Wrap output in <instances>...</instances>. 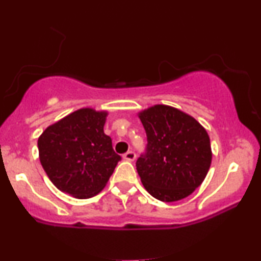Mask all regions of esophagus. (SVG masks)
Wrapping results in <instances>:
<instances>
[{
  "label": "esophagus",
  "mask_w": 261,
  "mask_h": 261,
  "mask_svg": "<svg viewBox=\"0 0 261 261\" xmlns=\"http://www.w3.org/2000/svg\"><path fill=\"white\" fill-rule=\"evenodd\" d=\"M135 158H137V154L133 151H128L123 154V159L127 160V162H134Z\"/></svg>",
  "instance_id": "esophagus-1"
}]
</instances>
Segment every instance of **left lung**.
Masks as SVG:
<instances>
[{"label": "left lung", "mask_w": 261, "mask_h": 261, "mask_svg": "<svg viewBox=\"0 0 261 261\" xmlns=\"http://www.w3.org/2000/svg\"><path fill=\"white\" fill-rule=\"evenodd\" d=\"M139 117L147 135L146 152L137 160L142 185L162 202L188 197L204 180L212 164L206 130L170 106L151 107Z\"/></svg>", "instance_id": "left-lung-1"}]
</instances>
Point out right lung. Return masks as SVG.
I'll return each instance as SVG.
<instances>
[{
  "mask_svg": "<svg viewBox=\"0 0 261 261\" xmlns=\"http://www.w3.org/2000/svg\"><path fill=\"white\" fill-rule=\"evenodd\" d=\"M107 115L91 108L76 110L39 137V159L60 191L84 199L106 187L121 160L103 130Z\"/></svg>",
  "mask_w": 261,
  "mask_h": 261,
  "instance_id": "right-lung-1",
  "label": "right lung"
}]
</instances>
